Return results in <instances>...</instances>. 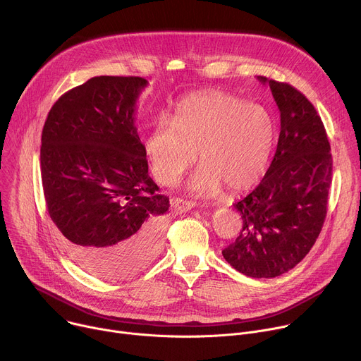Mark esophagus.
<instances>
[{
    "label": "esophagus",
    "mask_w": 361,
    "mask_h": 361,
    "mask_svg": "<svg viewBox=\"0 0 361 361\" xmlns=\"http://www.w3.org/2000/svg\"><path fill=\"white\" fill-rule=\"evenodd\" d=\"M195 205H197V204H195L194 201H187V200H181V198H176V200L173 201V207H174L177 212H180V213L188 212V210L194 209Z\"/></svg>",
    "instance_id": "1"
}]
</instances>
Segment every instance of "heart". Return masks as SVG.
Returning <instances> with one entry per match:
<instances>
[{"label": "heart", "mask_w": 361, "mask_h": 361, "mask_svg": "<svg viewBox=\"0 0 361 361\" xmlns=\"http://www.w3.org/2000/svg\"><path fill=\"white\" fill-rule=\"evenodd\" d=\"M274 133L273 117L263 106L213 90L181 99L171 121L161 117L154 123L144 151L161 184H174L198 152L202 164L187 181L190 192L210 195L223 184L244 191L264 176Z\"/></svg>", "instance_id": "obj_1"}]
</instances>
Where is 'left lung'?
<instances>
[{
	"label": "left lung",
	"instance_id": "8db88e82",
	"mask_svg": "<svg viewBox=\"0 0 361 361\" xmlns=\"http://www.w3.org/2000/svg\"><path fill=\"white\" fill-rule=\"evenodd\" d=\"M257 78L270 87L280 110V135L262 183L234 204L243 227L223 255L247 277L273 279L294 269L314 245L327 214L333 159L312 102L290 84Z\"/></svg>",
	"mask_w": 361,
	"mask_h": 361
}]
</instances>
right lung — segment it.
<instances>
[{
  "mask_svg": "<svg viewBox=\"0 0 361 361\" xmlns=\"http://www.w3.org/2000/svg\"><path fill=\"white\" fill-rule=\"evenodd\" d=\"M148 81L101 75L49 110L41 137V178L51 220L73 260L118 280L157 255L169 197L148 176L135 104Z\"/></svg>",
  "mask_w": 361,
  "mask_h": 361,
  "instance_id": "add662e5",
  "label": "right lung"
}]
</instances>
